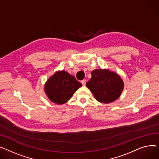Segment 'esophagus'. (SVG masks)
I'll use <instances>...</instances> for the list:
<instances>
[{"label": "esophagus", "mask_w": 159, "mask_h": 159, "mask_svg": "<svg viewBox=\"0 0 159 159\" xmlns=\"http://www.w3.org/2000/svg\"><path fill=\"white\" fill-rule=\"evenodd\" d=\"M81 83H82V85H83L85 86V84H86V80H81Z\"/></svg>", "instance_id": "obj_1"}]
</instances>
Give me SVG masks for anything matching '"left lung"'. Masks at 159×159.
I'll return each mask as SVG.
<instances>
[{"mask_svg": "<svg viewBox=\"0 0 159 159\" xmlns=\"http://www.w3.org/2000/svg\"><path fill=\"white\" fill-rule=\"evenodd\" d=\"M92 78L86 83L95 98L102 103L116 100L123 91L124 84L115 72L108 70L95 69L91 72Z\"/></svg>", "mask_w": 159, "mask_h": 159, "instance_id": "8db88e82", "label": "left lung"}]
</instances>
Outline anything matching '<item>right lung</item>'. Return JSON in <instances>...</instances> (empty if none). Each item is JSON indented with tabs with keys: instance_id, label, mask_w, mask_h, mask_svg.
Segmentation results:
<instances>
[{
	"instance_id": "obj_1",
	"label": "right lung",
	"mask_w": 159,
	"mask_h": 159,
	"mask_svg": "<svg viewBox=\"0 0 159 159\" xmlns=\"http://www.w3.org/2000/svg\"><path fill=\"white\" fill-rule=\"evenodd\" d=\"M82 84L67 72L55 73L45 85V91L49 99L54 103L61 105L67 102Z\"/></svg>"
}]
</instances>
